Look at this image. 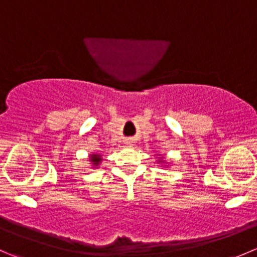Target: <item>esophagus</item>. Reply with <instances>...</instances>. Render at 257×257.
I'll use <instances>...</instances> for the list:
<instances>
[{
    "mask_svg": "<svg viewBox=\"0 0 257 257\" xmlns=\"http://www.w3.org/2000/svg\"><path fill=\"white\" fill-rule=\"evenodd\" d=\"M126 144H128V145H133V142H132V141H128V142H126Z\"/></svg>",
    "mask_w": 257,
    "mask_h": 257,
    "instance_id": "obj_1",
    "label": "esophagus"
}]
</instances>
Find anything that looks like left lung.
<instances>
[{
  "mask_svg": "<svg viewBox=\"0 0 257 257\" xmlns=\"http://www.w3.org/2000/svg\"><path fill=\"white\" fill-rule=\"evenodd\" d=\"M157 155H158V157H157L158 164L162 165L163 168H169V167H172V164H170V163H168L167 159H164V158H163V157H160V154H157Z\"/></svg>",
  "mask_w": 257,
  "mask_h": 257,
  "instance_id": "left-lung-1",
  "label": "left lung"
}]
</instances>
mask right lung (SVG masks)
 <instances>
[{"mask_svg": "<svg viewBox=\"0 0 257 257\" xmlns=\"http://www.w3.org/2000/svg\"><path fill=\"white\" fill-rule=\"evenodd\" d=\"M103 158H102V154H98V153H93V154H89V164H90V168H94V169H98L100 165V163H102Z\"/></svg>", "mask_w": 257, "mask_h": 257, "instance_id": "obj_1", "label": "right lung"}]
</instances>
